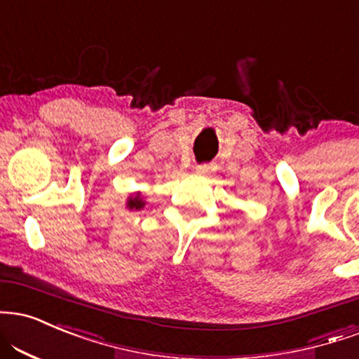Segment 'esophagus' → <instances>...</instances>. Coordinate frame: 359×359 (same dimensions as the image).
<instances>
[{
    "label": "esophagus",
    "instance_id": "esophagus-1",
    "mask_svg": "<svg viewBox=\"0 0 359 359\" xmlns=\"http://www.w3.org/2000/svg\"><path fill=\"white\" fill-rule=\"evenodd\" d=\"M210 170H212V167H210L209 163H201V165L196 167V172H197L198 175H202V177L209 175Z\"/></svg>",
    "mask_w": 359,
    "mask_h": 359
}]
</instances>
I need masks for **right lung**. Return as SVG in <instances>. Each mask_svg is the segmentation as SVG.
I'll list each match as a JSON object with an SVG mask.
<instances>
[{"instance_id":"1","label":"right lung","mask_w":359,"mask_h":359,"mask_svg":"<svg viewBox=\"0 0 359 359\" xmlns=\"http://www.w3.org/2000/svg\"><path fill=\"white\" fill-rule=\"evenodd\" d=\"M125 205H127V209L130 210H140L145 207V201L142 198V194L140 192H135V194H130V196L127 197V202H125Z\"/></svg>"}]
</instances>
